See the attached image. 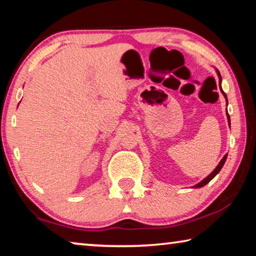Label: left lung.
I'll return each instance as SVG.
<instances>
[{
    "label": "left lung",
    "mask_w": 256,
    "mask_h": 256,
    "mask_svg": "<svg viewBox=\"0 0 256 256\" xmlns=\"http://www.w3.org/2000/svg\"><path fill=\"white\" fill-rule=\"evenodd\" d=\"M216 74H218V76H219V82H220V84H222V76H220V73H219V71L218 70H216ZM220 90H222V94L224 96V98H226V102H227V104H228V100H227V96H226V94L224 92V90L222 89V86H220ZM227 118H228V123H229V125H230V118H229V115H228V112H227ZM227 156L228 154H224V158L220 160V162L218 164V166H216V168H214V170L211 172V174L209 175V176H206L204 180H201L200 183H198L196 185H194L193 188H202V186H204V185H206L208 183H209V182L214 178V177L218 174V172L222 170V166L224 164V162H226V159H227Z\"/></svg>",
    "instance_id": "8db88e82"
}]
</instances>
